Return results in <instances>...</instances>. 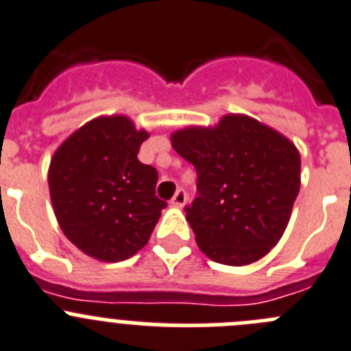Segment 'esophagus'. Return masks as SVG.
I'll list each match as a JSON object with an SVG mask.
<instances>
[{"label":"esophagus","mask_w":351,"mask_h":351,"mask_svg":"<svg viewBox=\"0 0 351 351\" xmlns=\"http://www.w3.org/2000/svg\"><path fill=\"white\" fill-rule=\"evenodd\" d=\"M186 198H188V195H186L184 189H178L176 191V195H173V198L170 199V203H172L173 206H182L186 203Z\"/></svg>","instance_id":"obj_1"}]
</instances>
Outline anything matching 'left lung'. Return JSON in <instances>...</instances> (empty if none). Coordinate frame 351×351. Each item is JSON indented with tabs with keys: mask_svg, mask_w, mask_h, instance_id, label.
Listing matches in <instances>:
<instances>
[{
	"mask_svg": "<svg viewBox=\"0 0 351 351\" xmlns=\"http://www.w3.org/2000/svg\"><path fill=\"white\" fill-rule=\"evenodd\" d=\"M196 169V196L184 206L199 250L223 265H248L278 245L300 191L291 141L250 117L228 115L213 129L172 134Z\"/></svg>",
	"mask_w": 351,
	"mask_h": 351,
	"instance_id": "1",
	"label": "left lung"
}]
</instances>
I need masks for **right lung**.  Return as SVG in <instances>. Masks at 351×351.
I'll use <instances>...</instances> for the list:
<instances>
[{
  "label": "right lung",
  "mask_w": 351,
  "mask_h": 351,
  "mask_svg": "<svg viewBox=\"0 0 351 351\" xmlns=\"http://www.w3.org/2000/svg\"><path fill=\"white\" fill-rule=\"evenodd\" d=\"M148 132L128 117H101L73 132L51 160L49 195L63 234L81 252L120 262L148 243L167 202L158 172L138 160Z\"/></svg>",
  "instance_id": "1"
}]
</instances>
